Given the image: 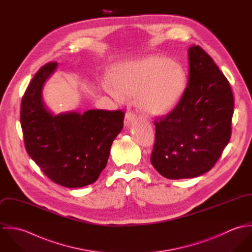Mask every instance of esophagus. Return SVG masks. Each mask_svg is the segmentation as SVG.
Instances as JSON below:
<instances>
[{
  "label": "esophagus",
  "instance_id": "esophagus-1",
  "mask_svg": "<svg viewBox=\"0 0 252 252\" xmlns=\"http://www.w3.org/2000/svg\"><path fill=\"white\" fill-rule=\"evenodd\" d=\"M136 118H137V115L134 112L127 111L125 114V119H124L125 126H130L131 124H133V122H135Z\"/></svg>",
  "mask_w": 252,
  "mask_h": 252
}]
</instances>
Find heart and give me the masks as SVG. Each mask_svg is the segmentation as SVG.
Here are the masks:
<instances>
[{
  "label": "heart",
  "instance_id": "heart-1",
  "mask_svg": "<svg viewBox=\"0 0 252 252\" xmlns=\"http://www.w3.org/2000/svg\"><path fill=\"white\" fill-rule=\"evenodd\" d=\"M113 85L105 90L114 98L137 96L140 109L148 116L160 117L172 111L184 93L186 77L179 65L160 55L120 62L108 73Z\"/></svg>",
  "mask_w": 252,
  "mask_h": 252
}]
</instances>
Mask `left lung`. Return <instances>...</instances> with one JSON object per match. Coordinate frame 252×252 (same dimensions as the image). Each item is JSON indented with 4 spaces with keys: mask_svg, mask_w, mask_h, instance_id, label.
<instances>
[{
    "mask_svg": "<svg viewBox=\"0 0 252 252\" xmlns=\"http://www.w3.org/2000/svg\"><path fill=\"white\" fill-rule=\"evenodd\" d=\"M189 79L179 104L157 118L150 162L166 179L209 172L229 143L234 97L229 81L199 45L188 49Z\"/></svg>",
    "mask_w": 252,
    "mask_h": 252,
    "instance_id": "left-lung-1",
    "label": "left lung"
}]
</instances>
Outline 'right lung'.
<instances>
[{"label":"right lung","instance_id":"right-lung-1","mask_svg":"<svg viewBox=\"0 0 252 252\" xmlns=\"http://www.w3.org/2000/svg\"><path fill=\"white\" fill-rule=\"evenodd\" d=\"M57 63H47L22 98L20 122L29 156L53 182L77 188L98 180L110 146L123 128L122 110L89 109L53 114L42 100V87Z\"/></svg>","mask_w":252,"mask_h":252}]
</instances>
